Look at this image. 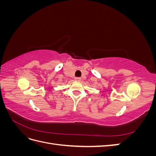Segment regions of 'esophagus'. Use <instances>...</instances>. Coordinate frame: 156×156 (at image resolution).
Wrapping results in <instances>:
<instances>
[{"instance_id":"obj_1","label":"esophagus","mask_w":156,"mask_h":156,"mask_svg":"<svg viewBox=\"0 0 156 156\" xmlns=\"http://www.w3.org/2000/svg\"><path fill=\"white\" fill-rule=\"evenodd\" d=\"M75 80L76 81H81V77H75Z\"/></svg>"}]
</instances>
